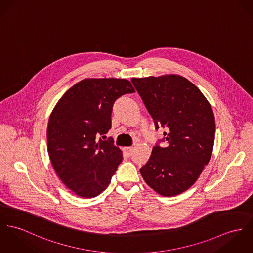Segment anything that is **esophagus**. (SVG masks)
Returning <instances> with one entry per match:
<instances>
[{"label": "esophagus", "mask_w": 253, "mask_h": 253, "mask_svg": "<svg viewBox=\"0 0 253 253\" xmlns=\"http://www.w3.org/2000/svg\"><path fill=\"white\" fill-rule=\"evenodd\" d=\"M123 149H124V151L127 153V155L128 156L131 155L132 152H133V150H134L133 147H124Z\"/></svg>", "instance_id": "1"}]
</instances>
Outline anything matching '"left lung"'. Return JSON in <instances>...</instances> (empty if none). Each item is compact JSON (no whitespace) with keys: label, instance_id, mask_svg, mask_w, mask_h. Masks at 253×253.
Masks as SVG:
<instances>
[{"label":"left lung","instance_id":"left-lung-1","mask_svg":"<svg viewBox=\"0 0 253 253\" xmlns=\"http://www.w3.org/2000/svg\"><path fill=\"white\" fill-rule=\"evenodd\" d=\"M131 81L153 117L156 129L167 128L166 145L153 147L140 174L159 195L182 194L195 184L213 153L212 107L197 86L179 75Z\"/></svg>","mask_w":253,"mask_h":253}]
</instances>
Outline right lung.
<instances>
[{"mask_svg": "<svg viewBox=\"0 0 253 253\" xmlns=\"http://www.w3.org/2000/svg\"><path fill=\"white\" fill-rule=\"evenodd\" d=\"M133 92L126 79H84L53 109L47 126L48 154L59 179L80 197H95L105 191L121 163V150L96 136L111 129L114 102Z\"/></svg>", "mask_w": 253, "mask_h": 253, "instance_id": "1", "label": "right lung"}]
</instances>
